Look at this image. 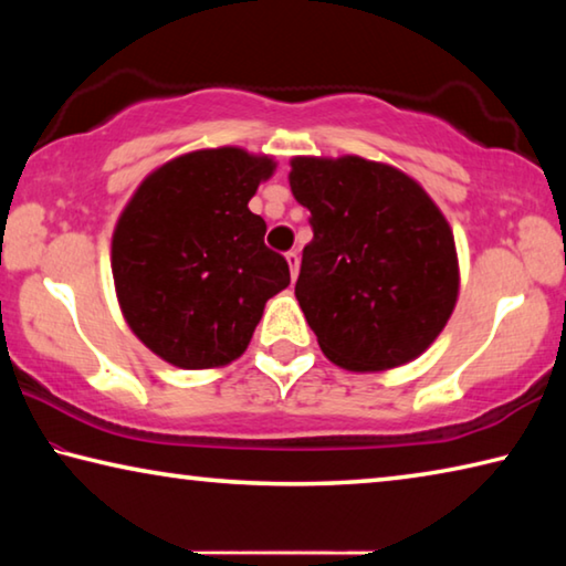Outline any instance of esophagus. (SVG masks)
Segmentation results:
<instances>
[{
    "instance_id": "1",
    "label": "esophagus",
    "mask_w": 566,
    "mask_h": 566,
    "mask_svg": "<svg viewBox=\"0 0 566 566\" xmlns=\"http://www.w3.org/2000/svg\"><path fill=\"white\" fill-rule=\"evenodd\" d=\"M286 264H290L292 282H294L296 274H300V252H286Z\"/></svg>"
}]
</instances>
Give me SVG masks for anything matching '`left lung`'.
Listing matches in <instances>:
<instances>
[{"label":"left lung","instance_id":"left-lung-1","mask_svg":"<svg viewBox=\"0 0 566 566\" xmlns=\"http://www.w3.org/2000/svg\"><path fill=\"white\" fill-rule=\"evenodd\" d=\"M290 187L314 239L294 294L324 357L349 371L417 359L459 294L452 227L419 181L364 157H294Z\"/></svg>","mask_w":566,"mask_h":566}]
</instances>
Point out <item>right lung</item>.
<instances>
[{"instance_id":"add662e5","label":"right lung","mask_w":566,"mask_h":566,"mask_svg":"<svg viewBox=\"0 0 566 566\" xmlns=\"http://www.w3.org/2000/svg\"><path fill=\"white\" fill-rule=\"evenodd\" d=\"M274 159L197 149L151 171L112 234L114 290L129 329L169 364L214 369L242 357L290 264L249 212Z\"/></svg>"}]
</instances>
